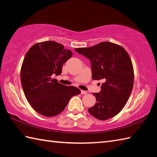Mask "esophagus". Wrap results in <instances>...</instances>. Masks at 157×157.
<instances>
[{
	"label": "esophagus",
	"mask_w": 157,
	"mask_h": 157,
	"mask_svg": "<svg viewBox=\"0 0 157 157\" xmlns=\"http://www.w3.org/2000/svg\"><path fill=\"white\" fill-rule=\"evenodd\" d=\"M81 94H88V92H86V91H84V90H81Z\"/></svg>",
	"instance_id": "obj_1"
}]
</instances>
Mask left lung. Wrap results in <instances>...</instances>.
Segmentation results:
<instances>
[{"label": "left lung", "mask_w": 157, "mask_h": 157, "mask_svg": "<svg viewBox=\"0 0 157 157\" xmlns=\"http://www.w3.org/2000/svg\"><path fill=\"white\" fill-rule=\"evenodd\" d=\"M75 51L90 61L92 79L104 81L101 92L93 93L96 102L89 113L99 120L113 117L124 107L134 86V68L128 53L110 42Z\"/></svg>", "instance_id": "1"}]
</instances>
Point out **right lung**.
I'll use <instances>...</instances> for the list:
<instances>
[{
  "mask_svg": "<svg viewBox=\"0 0 157 157\" xmlns=\"http://www.w3.org/2000/svg\"><path fill=\"white\" fill-rule=\"evenodd\" d=\"M71 56L70 50L55 41L36 43L26 53L21 69V86L27 101L40 115H59L72 96L81 93L79 88L51 78L61 75L63 63Z\"/></svg>",
  "mask_w": 157,
  "mask_h": 157,
  "instance_id": "add662e5",
  "label": "right lung"
}]
</instances>
